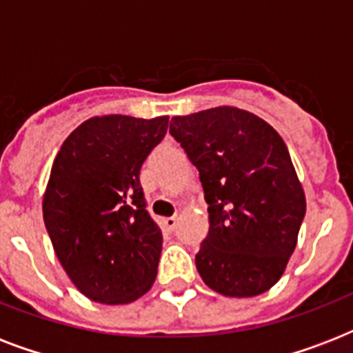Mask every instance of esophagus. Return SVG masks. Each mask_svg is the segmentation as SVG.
<instances>
[{"mask_svg":"<svg viewBox=\"0 0 353 353\" xmlns=\"http://www.w3.org/2000/svg\"><path fill=\"white\" fill-rule=\"evenodd\" d=\"M163 225H165L168 231H174L177 225V218H165V220H163Z\"/></svg>","mask_w":353,"mask_h":353,"instance_id":"obj_1","label":"esophagus"}]
</instances>
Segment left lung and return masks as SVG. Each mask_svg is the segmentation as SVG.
Wrapping results in <instances>:
<instances>
[{"instance_id":"8db88e82","label":"left lung","mask_w":353,"mask_h":353,"mask_svg":"<svg viewBox=\"0 0 353 353\" xmlns=\"http://www.w3.org/2000/svg\"><path fill=\"white\" fill-rule=\"evenodd\" d=\"M172 137L199 170L209 234L196 268L210 290L256 296L284 274L306 214L288 146L254 113L232 106L172 117Z\"/></svg>"}]
</instances>
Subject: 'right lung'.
<instances>
[{"label":"right lung","instance_id":"add662e5","mask_svg":"<svg viewBox=\"0 0 353 353\" xmlns=\"http://www.w3.org/2000/svg\"><path fill=\"white\" fill-rule=\"evenodd\" d=\"M166 128V115L91 117L54 157L43 221L63 271L91 301L130 304L154 285L163 234L139 174Z\"/></svg>","mask_w":353,"mask_h":353}]
</instances>
